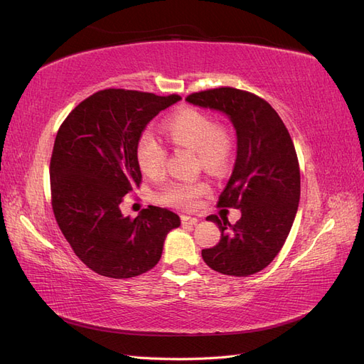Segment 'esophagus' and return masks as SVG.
Returning <instances> with one entry per match:
<instances>
[{
  "label": "esophagus",
  "mask_w": 364,
  "mask_h": 364,
  "mask_svg": "<svg viewBox=\"0 0 364 364\" xmlns=\"http://www.w3.org/2000/svg\"><path fill=\"white\" fill-rule=\"evenodd\" d=\"M181 222H182V225H190V226H194V225L199 223V218L191 217V215H186V214H182V215H181Z\"/></svg>",
  "instance_id": "1"
}]
</instances>
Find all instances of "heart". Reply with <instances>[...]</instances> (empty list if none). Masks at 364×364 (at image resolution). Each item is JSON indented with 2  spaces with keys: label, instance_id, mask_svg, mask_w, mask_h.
Instances as JSON below:
<instances>
[{
  "label": "heart",
  "instance_id": "obj_1",
  "mask_svg": "<svg viewBox=\"0 0 364 364\" xmlns=\"http://www.w3.org/2000/svg\"><path fill=\"white\" fill-rule=\"evenodd\" d=\"M162 132L173 146L193 150L202 168L214 174L225 173L232 162L235 151L232 134L225 126L215 124L202 111L181 109L164 119ZM135 151L139 170L151 179L159 178L167 161V151L161 142L144 132L136 141ZM208 193L209 185L205 181H173L164 186L159 200L173 208L193 209Z\"/></svg>",
  "mask_w": 364,
  "mask_h": 364
}]
</instances>
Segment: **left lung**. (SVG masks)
I'll return each mask as SVG.
<instances>
[{"label":"left lung","instance_id":"left-lung-1","mask_svg":"<svg viewBox=\"0 0 364 364\" xmlns=\"http://www.w3.org/2000/svg\"><path fill=\"white\" fill-rule=\"evenodd\" d=\"M186 102L225 114L237 134V159L218 206L241 209L235 225L208 215L222 237L202 250L209 267L229 277H249L278 255L293 226L301 197V173L287 127L261 97L235 87H215Z\"/></svg>","mask_w":364,"mask_h":364}]
</instances>
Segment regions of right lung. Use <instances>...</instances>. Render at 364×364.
I'll use <instances>...</instances> for the list:
<instances>
[{"instance_id": "add662e5", "label": "right lung", "mask_w": 364, "mask_h": 364, "mask_svg": "<svg viewBox=\"0 0 364 364\" xmlns=\"http://www.w3.org/2000/svg\"><path fill=\"white\" fill-rule=\"evenodd\" d=\"M179 95L103 90L87 97L62 123L50 162L51 205L74 253L102 277L126 279L158 264L164 241L181 218L149 206L132 220L123 197L141 183L136 141Z\"/></svg>"}]
</instances>
